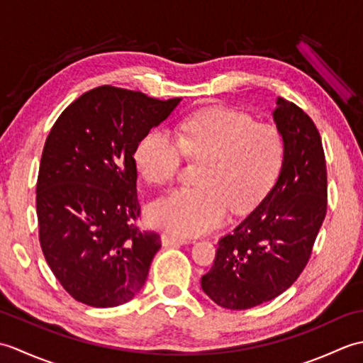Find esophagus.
Segmentation results:
<instances>
[{"label": "esophagus", "mask_w": 363, "mask_h": 363, "mask_svg": "<svg viewBox=\"0 0 363 363\" xmlns=\"http://www.w3.org/2000/svg\"><path fill=\"white\" fill-rule=\"evenodd\" d=\"M191 243V238H182V237H174L164 234L162 235V245L164 246H176V245H187Z\"/></svg>", "instance_id": "34e87169"}]
</instances>
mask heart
I'll return each mask as SVG.
<instances>
[{"label": "heart", "mask_w": 363, "mask_h": 363, "mask_svg": "<svg viewBox=\"0 0 363 363\" xmlns=\"http://www.w3.org/2000/svg\"><path fill=\"white\" fill-rule=\"evenodd\" d=\"M285 138L274 125L251 115L217 107L184 121L179 134L169 128L150 130L138 142L134 162L151 186L174 179L184 154L204 162L198 189H177L151 207L156 225L181 237L218 228L228 217L252 211L279 177L285 164Z\"/></svg>", "instance_id": "obj_1"}]
</instances>
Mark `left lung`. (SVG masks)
Instances as JSON below:
<instances>
[{
	"label": "left lung",
	"mask_w": 363,
	"mask_h": 363,
	"mask_svg": "<svg viewBox=\"0 0 363 363\" xmlns=\"http://www.w3.org/2000/svg\"><path fill=\"white\" fill-rule=\"evenodd\" d=\"M285 138V164L273 189L218 242L201 287L225 309L243 311L279 296L303 273L328 211L321 137L295 103L277 98L273 112Z\"/></svg>",
	"instance_id": "8db88e82"
}]
</instances>
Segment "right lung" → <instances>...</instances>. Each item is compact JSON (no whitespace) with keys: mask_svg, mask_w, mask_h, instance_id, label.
<instances>
[{"mask_svg":"<svg viewBox=\"0 0 363 363\" xmlns=\"http://www.w3.org/2000/svg\"><path fill=\"white\" fill-rule=\"evenodd\" d=\"M179 101L101 86L68 106L46 137L38 240L52 274L79 303L115 307L143 287L160 237L135 225L134 152Z\"/></svg>","mask_w":363,"mask_h":363,"instance_id":"right-lung-1","label":"right lung"}]
</instances>
